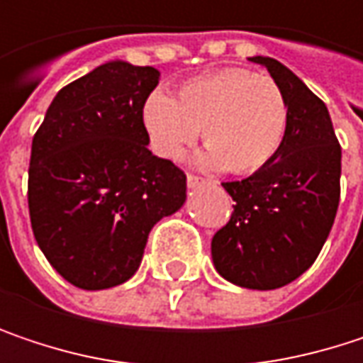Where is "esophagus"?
I'll use <instances>...</instances> for the list:
<instances>
[{
    "instance_id": "34e87169",
    "label": "esophagus",
    "mask_w": 363,
    "mask_h": 363,
    "mask_svg": "<svg viewBox=\"0 0 363 363\" xmlns=\"http://www.w3.org/2000/svg\"><path fill=\"white\" fill-rule=\"evenodd\" d=\"M186 184H189V189H193V191H195V189H199V186H206L208 181H203V179H197V177H191V174H189V177H186Z\"/></svg>"
}]
</instances>
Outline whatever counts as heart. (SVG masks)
I'll use <instances>...</instances> for the list:
<instances>
[{"label": "heart", "mask_w": 363, "mask_h": 363, "mask_svg": "<svg viewBox=\"0 0 363 363\" xmlns=\"http://www.w3.org/2000/svg\"><path fill=\"white\" fill-rule=\"evenodd\" d=\"M151 149L179 160L199 136L208 147L199 164L252 174L279 153L288 132V103L281 88L246 69H220L184 82L177 99L153 90L140 111Z\"/></svg>", "instance_id": "heart-1"}]
</instances>
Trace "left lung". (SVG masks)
Returning a JSON list of instances; mask_svg holds the SVG:
<instances>
[{"label": "left lung", "mask_w": 363, "mask_h": 363, "mask_svg": "<svg viewBox=\"0 0 363 363\" xmlns=\"http://www.w3.org/2000/svg\"><path fill=\"white\" fill-rule=\"evenodd\" d=\"M248 60L281 88L288 132L271 164L223 182L235 206L212 238V262L240 288L275 290L301 277L326 244L340 197V145L324 101L288 67L269 56Z\"/></svg>", "instance_id": "obj_1"}]
</instances>
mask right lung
<instances>
[{"label":"right lung","instance_id":"right-lung-1","mask_svg":"<svg viewBox=\"0 0 363 363\" xmlns=\"http://www.w3.org/2000/svg\"><path fill=\"white\" fill-rule=\"evenodd\" d=\"M153 67L109 60L65 86L33 136L29 214L48 262L82 290L128 281L155 223L179 212L186 177L153 155L140 111Z\"/></svg>","mask_w":363,"mask_h":363}]
</instances>
